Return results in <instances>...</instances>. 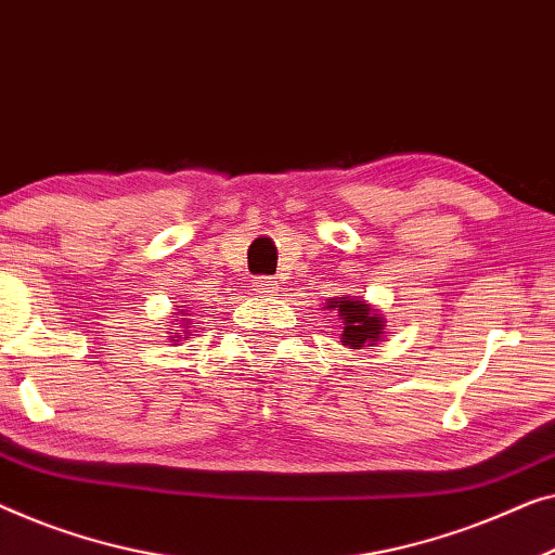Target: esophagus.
Wrapping results in <instances>:
<instances>
[{
    "label": "esophagus",
    "instance_id": "obj_1",
    "mask_svg": "<svg viewBox=\"0 0 555 555\" xmlns=\"http://www.w3.org/2000/svg\"><path fill=\"white\" fill-rule=\"evenodd\" d=\"M275 287H278L275 278H260L258 283H255V291H258L260 295H272L275 293Z\"/></svg>",
    "mask_w": 555,
    "mask_h": 555
}]
</instances>
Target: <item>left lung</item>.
Wrapping results in <instances>:
<instances>
[{"label":"left lung","instance_id":"8db88e82","mask_svg":"<svg viewBox=\"0 0 555 555\" xmlns=\"http://www.w3.org/2000/svg\"><path fill=\"white\" fill-rule=\"evenodd\" d=\"M325 308L335 310L343 320L340 343L352 350H360L365 343L375 345L385 331V318H380V312H375L363 297H331Z\"/></svg>","mask_w":555,"mask_h":555}]
</instances>
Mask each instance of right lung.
Masks as SVG:
<instances>
[{
    "label": "right lung",
    "mask_w": 555,
    "mask_h": 555,
    "mask_svg": "<svg viewBox=\"0 0 555 555\" xmlns=\"http://www.w3.org/2000/svg\"><path fill=\"white\" fill-rule=\"evenodd\" d=\"M178 308H184V305H178ZM184 315H188V312H184ZM182 320H184V318H182ZM188 327H190V325H188ZM182 333H190V331H182ZM170 337H180V335L175 333V335H170Z\"/></svg>",
    "instance_id": "right-lung-1"
}]
</instances>
